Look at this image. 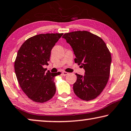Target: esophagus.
I'll return each mask as SVG.
<instances>
[{
  "label": "esophagus",
  "mask_w": 131,
  "mask_h": 131,
  "mask_svg": "<svg viewBox=\"0 0 131 131\" xmlns=\"http://www.w3.org/2000/svg\"><path fill=\"white\" fill-rule=\"evenodd\" d=\"M62 74H63V75H64V76H66V75H67V74H68V73L67 72L63 71V72H62Z\"/></svg>",
  "instance_id": "obj_1"
}]
</instances>
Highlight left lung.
<instances>
[{"label": "left lung", "mask_w": 131, "mask_h": 131, "mask_svg": "<svg viewBox=\"0 0 131 131\" xmlns=\"http://www.w3.org/2000/svg\"><path fill=\"white\" fill-rule=\"evenodd\" d=\"M72 48L75 63L85 70L84 76L76 73L74 92L80 99L90 101L100 95L110 78L111 55L101 38L87 31H75L63 36Z\"/></svg>", "instance_id": "1"}]
</instances>
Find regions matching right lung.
Returning <instances> with one entry per match:
<instances>
[{
    "instance_id": "1",
    "label": "right lung",
    "mask_w": 131,
    "mask_h": 131,
    "mask_svg": "<svg viewBox=\"0 0 131 131\" xmlns=\"http://www.w3.org/2000/svg\"><path fill=\"white\" fill-rule=\"evenodd\" d=\"M63 33L40 34L26 40L20 47L15 61V71L21 90L29 98L43 103L53 97L56 91L54 78L60 72L51 73L48 65L51 50Z\"/></svg>"
}]
</instances>
